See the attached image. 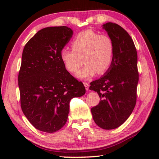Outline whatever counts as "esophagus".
Instances as JSON below:
<instances>
[{"instance_id":"1","label":"esophagus","mask_w":159,"mask_h":159,"mask_svg":"<svg viewBox=\"0 0 159 159\" xmlns=\"http://www.w3.org/2000/svg\"><path fill=\"white\" fill-rule=\"evenodd\" d=\"M83 84H84L85 89L87 90H88V89H89V86H90L89 83H86V82H83Z\"/></svg>"}]
</instances>
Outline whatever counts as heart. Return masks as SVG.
Wrapping results in <instances>:
<instances>
[{
    "instance_id": "heart-1",
    "label": "heart",
    "mask_w": 159,
    "mask_h": 159,
    "mask_svg": "<svg viewBox=\"0 0 159 159\" xmlns=\"http://www.w3.org/2000/svg\"><path fill=\"white\" fill-rule=\"evenodd\" d=\"M72 50L64 48L60 59L64 68L71 74L78 72L77 76L88 79L98 73L105 74L111 68L115 54L111 38L107 34H99L91 29L80 32L71 42Z\"/></svg>"
}]
</instances>
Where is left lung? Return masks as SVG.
Wrapping results in <instances>:
<instances>
[{
  "label": "left lung",
  "instance_id": "obj_1",
  "mask_svg": "<svg viewBox=\"0 0 159 159\" xmlns=\"http://www.w3.org/2000/svg\"><path fill=\"white\" fill-rule=\"evenodd\" d=\"M103 28L114 42V58L105 75L90 83V90L98 93L101 99L91 112L99 127L111 130L121 125L135 107L139 80L138 55L133 39L121 26L108 22Z\"/></svg>",
  "mask_w": 159,
  "mask_h": 159
}]
</instances>
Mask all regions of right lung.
I'll return each mask as SVG.
<instances>
[{"label": "right lung", "mask_w": 159, "mask_h": 159, "mask_svg": "<svg viewBox=\"0 0 159 159\" xmlns=\"http://www.w3.org/2000/svg\"><path fill=\"white\" fill-rule=\"evenodd\" d=\"M72 34L65 26L44 28L23 50L18 75L21 108L31 125L45 133L62 128L70 101L85 93L83 83L66 71L60 59Z\"/></svg>", "instance_id": "1"}]
</instances>
